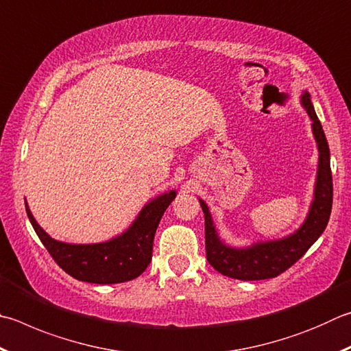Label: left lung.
Wrapping results in <instances>:
<instances>
[{
  "instance_id": "1",
  "label": "left lung",
  "mask_w": 351,
  "mask_h": 351,
  "mask_svg": "<svg viewBox=\"0 0 351 351\" xmlns=\"http://www.w3.org/2000/svg\"><path fill=\"white\" fill-rule=\"evenodd\" d=\"M301 104L311 119V129L319 150L317 176L315 186L313 202L304 224L295 233L282 239L256 242L245 248H233L226 245L218 237L212 215L207 204L199 199L204 219H206V254L207 261L221 275L241 279V281H259L281 275L287 269L301 259L305 252L315 244L328 224L331 204H333V180L330 169V149L322 130L321 121L317 119L315 107L311 104L310 93L304 92Z\"/></svg>"
}]
</instances>
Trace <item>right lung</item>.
I'll return each mask as SVG.
<instances>
[{
  "instance_id": "right-lung-1",
  "label": "right lung",
  "mask_w": 351,
  "mask_h": 351,
  "mask_svg": "<svg viewBox=\"0 0 351 351\" xmlns=\"http://www.w3.org/2000/svg\"><path fill=\"white\" fill-rule=\"evenodd\" d=\"M175 196V190H170L152 199L123 234L99 244H67L56 241L35 221L27 202L25 212L43 245L67 275L92 284H119L132 281L147 269L158 224Z\"/></svg>"
}]
</instances>
